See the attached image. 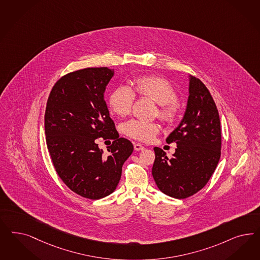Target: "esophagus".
<instances>
[{
    "label": "esophagus",
    "instance_id": "1",
    "mask_svg": "<svg viewBox=\"0 0 260 260\" xmlns=\"http://www.w3.org/2000/svg\"><path fill=\"white\" fill-rule=\"evenodd\" d=\"M134 149L136 151H142L144 149V147H143V145H142L141 143H135Z\"/></svg>",
    "mask_w": 260,
    "mask_h": 260
}]
</instances>
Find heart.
<instances>
[{"instance_id":"heart-1","label":"heart","mask_w":260,"mask_h":260,"mask_svg":"<svg viewBox=\"0 0 260 260\" xmlns=\"http://www.w3.org/2000/svg\"><path fill=\"white\" fill-rule=\"evenodd\" d=\"M133 90L128 86H118L111 92L109 105L111 110L118 117L128 116L134 104L136 94L140 98L150 99L159 104L156 113L158 117L167 123H172L176 119L179 106L177 103V92L174 87L167 79L159 76H143L134 80ZM157 122H146L139 119H131L122 127L123 133L140 142H151L159 134Z\"/></svg>"}]
</instances>
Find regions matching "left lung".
Returning a JSON list of instances; mask_svg holds the SVG:
<instances>
[{
    "label": "left lung",
    "mask_w": 260,
    "mask_h": 260,
    "mask_svg": "<svg viewBox=\"0 0 260 260\" xmlns=\"http://www.w3.org/2000/svg\"><path fill=\"white\" fill-rule=\"evenodd\" d=\"M189 95L180 124L167 138L177 148L171 158L154 147L152 175L161 192L184 199L207 184L221 156V125L217 107L210 91L189 76Z\"/></svg>",
    "instance_id": "obj_1"
}]
</instances>
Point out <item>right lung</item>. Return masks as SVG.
Listing matches in <instances>:
<instances>
[{
	"label": "right lung",
	"instance_id": "obj_1",
	"mask_svg": "<svg viewBox=\"0 0 260 260\" xmlns=\"http://www.w3.org/2000/svg\"><path fill=\"white\" fill-rule=\"evenodd\" d=\"M114 70L86 68L62 76L51 89L45 112L46 142L53 167L68 187L98 200L115 191L122 166L134 150L119 138L104 100ZM113 139L103 155L96 138Z\"/></svg>",
	"mask_w": 260,
	"mask_h": 260
}]
</instances>
